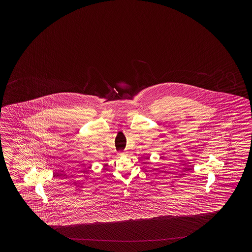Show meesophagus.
Here are the masks:
<instances>
[{
  "mask_svg": "<svg viewBox=\"0 0 252 252\" xmlns=\"http://www.w3.org/2000/svg\"><path fill=\"white\" fill-rule=\"evenodd\" d=\"M126 155V152H121V153H119V156H124Z\"/></svg>",
  "mask_w": 252,
  "mask_h": 252,
  "instance_id": "obj_1",
  "label": "esophagus"
}]
</instances>
